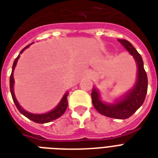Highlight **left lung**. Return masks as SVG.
<instances>
[{"label":"left lung","mask_w":158,"mask_h":158,"mask_svg":"<svg viewBox=\"0 0 158 158\" xmlns=\"http://www.w3.org/2000/svg\"><path fill=\"white\" fill-rule=\"evenodd\" d=\"M118 41L136 61L138 67L136 83L129 92L114 104H107L101 101L100 93L95 87L92 89L91 99L93 106L100 114L110 118L125 119L134 114L144 102L148 91V77L144 70L143 58L134 46L125 40L118 39Z\"/></svg>","instance_id":"left-lung-1"}]
</instances>
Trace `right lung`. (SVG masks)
Segmentation results:
<instances>
[{
	"mask_svg": "<svg viewBox=\"0 0 158 158\" xmlns=\"http://www.w3.org/2000/svg\"><path fill=\"white\" fill-rule=\"evenodd\" d=\"M29 44L28 46H26L25 48H24L23 49L20 51L19 52V54L18 55V57L15 59L14 63H13V66H12V72L11 74H10V93H11V96H12V99H13V101H14L15 105L16 106L17 109H18V110L20 112V113L24 115L25 117L30 119V120L34 121L35 123H48L50 121L54 120V119H57V118H59L61 116L64 114V112L67 110V107H68V92H67L64 95V96H62V100L59 102V104L57 105L56 107H55L53 110H52L49 112H48V113L45 114H32V113H29L28 111L24 110V109L22 108L21 106H19V104L18 103V101H17L16 98H15V93H14V83H15V80H14V70L15 68V66L17 64V62H18V59L19 58V56L21 54L22 52H24V50L26 49L27 48L29 47Z\"/></svg>",
	"mask_w": 158,
	"mask_h": 158,
	"instance_id": "1",
	"label": "right lung"
}]
</instances>
